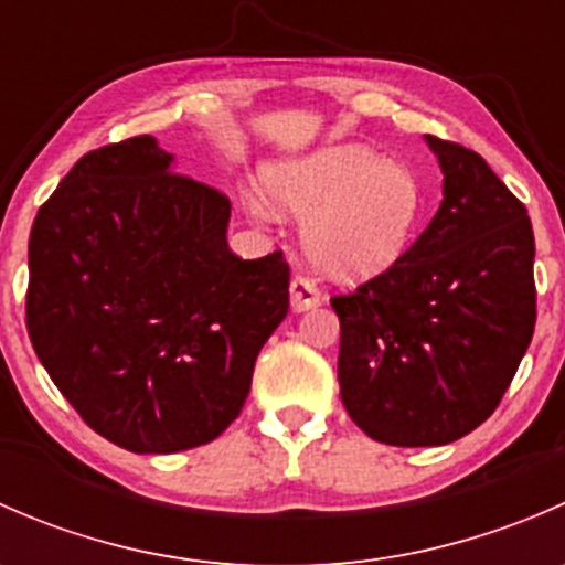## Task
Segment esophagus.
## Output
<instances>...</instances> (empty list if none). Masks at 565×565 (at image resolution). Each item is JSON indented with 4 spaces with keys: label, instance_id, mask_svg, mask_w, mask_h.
Wrapping results in <instances>:
<instances>
[{
    "label": "esophagus",
    "instance_id": "34e87169",
    "mask_svg": "<svg viewBox=\"0 0 565 565\" xmlns=\"http://www.w3.org/2000/svg\"><path fill=\"white\" fill-rule=\"evenodd\" d=\"M289 300H292V311H311L322 303V295H319L317 284L306 276H295L289 284Z\"/></svg>",
    "mask_w": 565,
    "mask_h": 565
}]
</instances>
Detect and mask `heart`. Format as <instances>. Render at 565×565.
<instances>
[{
    "label": "heart",
    "instance_id": "b5f03b06",
    "mask_svg": "<svg viewBox=\"0 0 565 565\" xmlns=\"http://www.w3.org/2000/svg\"><path fill=\"white\" fill-rule=\"evenodd\" d=\"M267 193L281 210L306 215L303 246L335 278H369L402 259L424 213L413 169L361 145H333L273 167ZM250 215L265 204L246 199Z\"/></svg>",
    "mask_w": 565,
    "mask_h": 565
}]
</instances>
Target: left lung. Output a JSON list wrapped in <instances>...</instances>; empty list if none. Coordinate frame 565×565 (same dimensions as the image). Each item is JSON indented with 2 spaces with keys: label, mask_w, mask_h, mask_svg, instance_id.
I'll list each match as a JSON object with an SVG mask.
<instances>
[{
  "label": "left lung",
  "mask_w": 565,
  "mask_h": 565,
  "mask_svg": "<svg viewBox=\"0 0 565 565\" xmlns=\"http://www.w3.org/2000/svg\"><path fill=\"white\" fill-rule=\"evenodd\" d=\"M443 202L396 265L335 295L339 385L385 446H446L503 398L535 328L527 210L478 152L426 136Z\"/></svg>",
  "instance_id": "8db88e82"
}]
</instances>
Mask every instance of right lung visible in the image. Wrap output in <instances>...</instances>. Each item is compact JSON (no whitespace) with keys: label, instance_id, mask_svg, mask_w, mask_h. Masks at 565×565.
I'll list each match as a JSON object with an SVG mask.
<instances>
[{"label":"right lung","instance_id":"1","mask_svg":"<svg viewBox=\"0 0 565 565\" xmlns=\"http://www.w3.org/2000/svg\"><path fill=\"white\" fill-rule=\"evenodd\" d=\"M152 136L78 158L30 235L26 330L89 429L134 454L215 440L289 311L281 250H230V199Z\"/></svg>","mask_w":565,"mask_h":565}]
</instances>
